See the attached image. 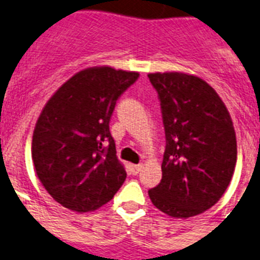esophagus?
<instances>
[{
  "label": "esophagus",
  "instance_id": "obj_1",
  "mask_svg": "<svg viewBox=\"0 0 260 260\" xmlns=\"http://www.w3.org/2000/svg\"><path fill=\"white\" fill-rule=\"evenodd\" d=\"M141 168H143L141 164H135V166H132V174L137 175L141 171Z\"/></svg>",
  "mask_w": 260,
  "mask_h": 260
}]
</instances>
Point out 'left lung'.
<instances>
[{
	"label": "left lung",
	"mask_w": 260,
	"mask_h": 260,
	"mask_svg": "<svg viewBox=\"0 0 260 260\" xmlns=\"http://www.w3.org/2000/svg\"><path fill=\"white\" fill-rule=\"evenodd\" d=\"M148 77L159 94L167 141L163 178L148 195L164 214L191 218L218 203L233 179V120L214 88L198 76L157 72Z\"/></svg>",
	"instance_id": "1"
}]
</instances>
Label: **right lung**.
<instances>
[{
  "label": "right lung",
  "mask_w": 260,
  "mask_h": 260,
  "mask_svg": "<svg viewBox=\"0 0 260 260\" xmlns=\"http://www.w3.org/2000/svg\"><path fill=\"white\" fill-rule=\"evenodd\" d=\"M137 77V72L111 67L86 68L64 82L42 108L31 159L41 184L65 208L94 211L123 185L126 172L116 156L109 121L117 99Z\"/></svg>",
  "instance_id": "obj_1"
}]
</instances>
